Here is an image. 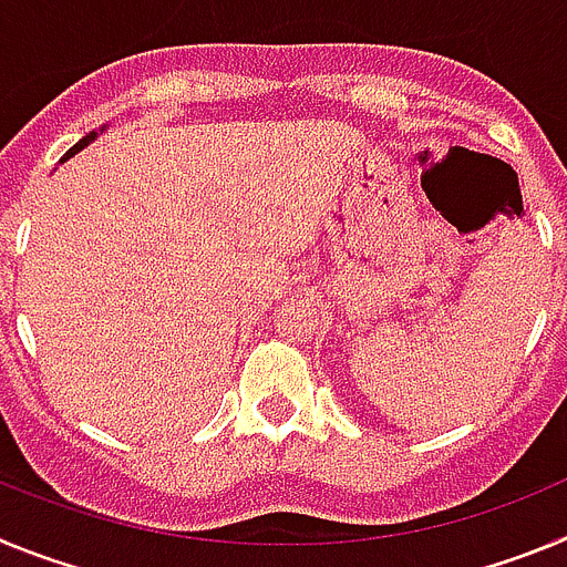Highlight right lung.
I'll return each instance as SVG.
<instances>
[{"label": "right lung", "instance_id": "add662e5", "mask_svg": "<svg viewBox=\"0 0 567 567\" xmlns=\"http://www.w3.org/2000/svg\"><path fill=\"white\" fill-rule=\"evenodd\" d=\"M93 138H96V133H90V135H87V138H82V142H79V144H73V147H70V153H68V155L79 153V150H82V147H84V144H87V142H93Z\"/></svg>", "mask_w": 567, "mask_h": 567}]
</instances>
